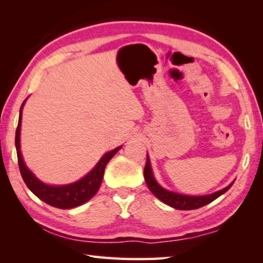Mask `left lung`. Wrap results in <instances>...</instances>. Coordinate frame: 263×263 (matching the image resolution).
Returning <instances> with one entry per match:
<instances>
[{"mask_svg": "<svg viewBox=\"0 0 263 263\" xmlns=\"http://www.w3.org/2000/svg\"><path fill=\"white\" fill-rule=\"evenodd\" d=\"M144 176H145L146 184H147L151 193H152L155 197L159 198L160 201L163 202L164 204H167V205L174 209H177V210H194V209H198L206 205V204L215 201L216 198L219 197V196H221L222 194H225L234 183L233 181L232 183L229 184L228 186H225L224 189L218 190L216 193L210 194V195H204V196H188V195L177 194V193H174V191H169L167 189L162 188V186L158 183L157 180H155L152 172V167H151L148 154H147V159H146Z\"/></svg>", "mask_w": 263, "mask_h": 263, "instance_id": "1", "label": "left lung"}]
</instances>
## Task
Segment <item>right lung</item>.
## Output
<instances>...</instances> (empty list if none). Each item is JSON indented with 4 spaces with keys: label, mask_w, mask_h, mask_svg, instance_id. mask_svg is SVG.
Listing matches in <instances>:
<instances>
[{
    "label": "right lung",
    "mask_w": 263,
    "mask_h": 263,
    "mask_svg": "<svg viewBox=\"0 0 263 263\" xmlns=\"http://www.w3.org/2000/svg\"><path fill=\"white\" fill-rule=\"evenodd\" d=\"M26 101V100H25ZM25 101L21 106L20 110V119L18 125L16 130L15 145L17 151V159H18V166L21 171V175L23 177L25 184L32 193L37 196L39 199L51 206L58 209H72L79 205H82L83 203L88 202L89 199L94 197L97 191L100 189L102 183V179L104 175V169L114 155L122 148V146L115 148L110 152L105 153L100 159L96 166L88 173L86 176H83L81 180H79L74 183L64 184V185H51L42 182L35 177L30 169L26 167V164L21 153V124H22V111L25 104Z\"/></svg>",
    "instance_id": "obj_1"
}]
</instances>
